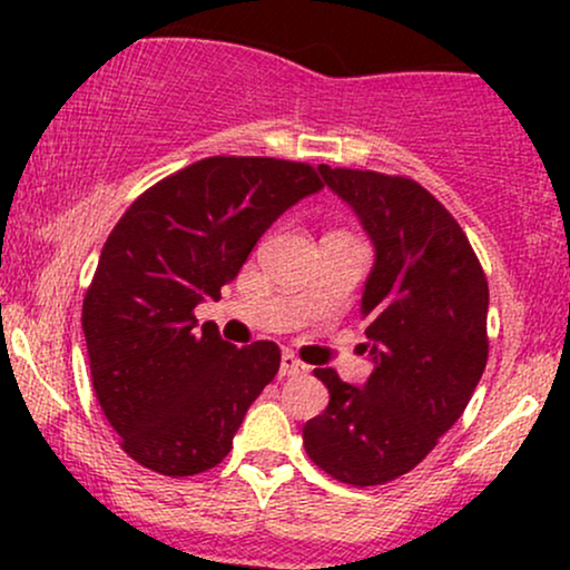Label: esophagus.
I'll list each match as a JSON object with an SVG mask.
<instances>
[{"label": "esophagus", "mask_w": 570, "mask_h": 570, "mask_svg": "<svg viewBox=\"0 0 570 570\" xmlns=\"http://www.w3.org/2000/svg\"><path fill=\"white\" fill-rule=\"evenodd\" d=\"M307 367L303 362H299L297 356H294V353H289L286 351L284 356H281V370H278V375L281 377H294V375H303Z\"/></svg>", "instance_id": "1"}]
</instances>
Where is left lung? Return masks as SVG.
<instances>
[{
	"label": "left lung",
	"instance_id": "obj_1",
	"mask_svg": "<svg viewBox=\"0 0 570 570\" xmlns=\"http://www.w3.org/2000/svg\"><path fill=\"white\" fill-rule=\"evenodd\" d=\"M375 244L362 297L375 370L356 385L313 370L330 389L305 423V453L353 488L407 474L463 415L488 364V278L466 233L407 176L318 166Z\"/></svg>",
	"mask_w": 570,
	"mask_h": 570
}]
</instances>
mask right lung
Returning a JSON list of instances; mask_svg holds the SVG:
<instances>
[{"mask_svg": "<svg viewBox=\"0 0 570 570\" xmlns=\"http://www.w3.org/2000/svg\"><path fill=\"white\" fill-rule=\"evenodd\" d=\"M322 187L307 163L214 155L141 193L109 233L82 332L101 412L144 469L193 476L230 453L281 351L195 330V305L219 299L259 235Z\"/></svg>", "mask_w": 570, "mask_h": 570, "instance_id": "right-lung-1", "label": "right lung"}]
</instances>
